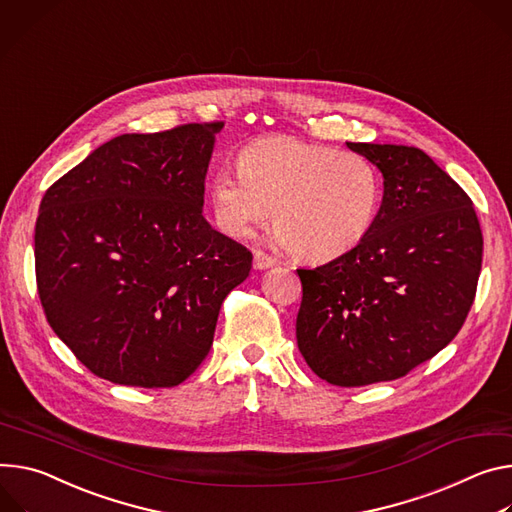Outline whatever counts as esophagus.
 Segmentation results:
<instances>
[{
	"label": "esophagus",
	"instance_id": "34e87169",
	"mask_svg": "<svg viewBox=\"0 0 512 512\" xmlns=\"http://www.w3.org/2000/svg\"><path fill=\"white\" fill-rule=\"evenodd\" d=\"M271 265H275V259L271 255H267L263 251H255L253 253V267L255 269H267Z\"/></svg>",
	"mask_w": 512,
	"mask_h": 512
}]
</instances>
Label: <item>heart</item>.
Returning a JSON list of instances; mask_svg holds the SVG:
<instances>
[{"instance_id":"obj_1","label":"heart","mask_w":512,"mask_h":512,"mask_svg":"<svg viewBox=\"0 0 512 512\" xmlns=\"http://www.w3.org/2000/svg\"><path fill=\"white\" fill-rule=\"evenodd\" d=\"M208 198L226 235L249 237L273 210L277 237L292 255L327 261L367 235L378 212L380 179L361 155L275 134L239 153L237 175L216 173Z\"/></svg>"}]
</instances>
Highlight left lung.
I'll use <instances>...</instances> for the list:
<instances>
[{
	"label": "left lung",
	"instance_id": "obj_1",
	"mask_svg": "<svg viewBox=\"0 0 512 512\" xmlns=\"http://www.w3.org/2000/svg\"><path fill=\"white\" fill-rule=\"evenodd\" d=\"M384 175L367 235L298 269V349L333 386L390 382L437 355L476 298L482 230L470 196L421 149L347 143Z\"/></svg>",
	"mask_w": 512,
	"mask_h": 512
}]
</instances>
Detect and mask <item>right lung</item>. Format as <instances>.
<instances>
[{"instance_id": "add662e5", "label": "right lung", "mask_w": 512, "mask_h": 512, "mask_svg": "<svg viewBox=\"0 0 512 512\" xmlns=\"http://www.w3.org/2000/svg\"><path fill=\"white\" fill-rule=\"evenodd\" d=\"M224 122L120 134L46 190L34 228L46 320L98 378L173 388L208 355L253 255L202 216Z\"/></svg>"}]
</instances>
